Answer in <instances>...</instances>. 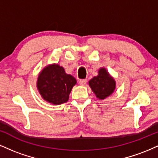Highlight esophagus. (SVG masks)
Returning <instances> with one entry per match:
<instances>
[{
    "mask_svg": "<svg viewBox=\"0 0 158 158\" xmlns=\"http://www.w3.org/2000/svg\"><path fill=\"white\" fill-rule=\"evenodd\" d=\"M86 83H87L86 79H81V80L79 81V84L82 85V86H84V85H86Z\"/></svg>",
    "mask_w": 158,
    "mask_h": 158,
    "instance_id": "esophagus-1",
    "label": "esophagus"
}]
</instances>
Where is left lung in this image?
<instances>
[{"instance_id": "obj_1", "label": "left lung", "mask_w": 158, "mask_h": 158, "mask_svg": "<svg viewBox=\"0 0 158 158\" xmlns=\"http://www.w3.org/2000/svg\"><path fill=\"white\" fill-rule=\"evenodd\" d=\"M89 86L99 99H104L114 91L116 88V81L106 68H100L98 75L94 77L88 82Z\"/></svg>"}]
</instances>
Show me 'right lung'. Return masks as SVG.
Masks as SVG:
<instances>
[{
  "instance_id": "add662e5",
  "label": "right lung",
  "mask_w": 158,
  "mask_h": 158,
  "mask_svg": "<svg viewBox=\"0 0 158 158\" xmlns=\"http://www.w3.org/2000/svg\"><path fill=\"white\" fill-rule=\"evenodd\" d=\"M77 80L65 73L64 69L57 64H50L43 69L37 80V88L41 97L53 105L68 102L69 95Z\"/></svg>"
}]
</instances>
